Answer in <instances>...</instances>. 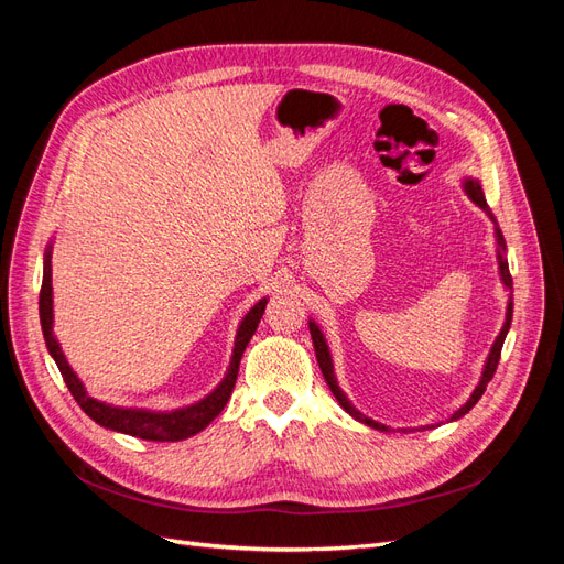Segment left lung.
Returning <instances> with one entry per match:
<instances>
[{"label": "left lung", "instance_id": "8db88e82", "mask_svg": "<svg viewBox=\"0 0 564 564\" xmlns=\"http://www.w3.org/2000/svg\"><path fill=\"white\" fill-rule=\"evenodd\" d=\"M460 187H464V193L468 195V199H470L473 204H477V207H480V209L489 216L491 224H494V240H497L499 280H501V284H503L506 292H508V303H506V319H503V327H501L499 336L494 338V344H491V348H489V355H487V360H485V365H482L480 381H477L475 390L470 392V398H468L464 404H460V406L456 409V412L449 416V421H456V419H460V416H466V414L470 412V409L477 404V400L482 398V392H485L487 383L491 381L494 371H497L499 357H501V348H503V340H506V334H508V329H510V322H513V278H510V272H508V259H506V240H503V232H501V228H499V224H497V218H494L491 209L487 207V199H485V193H482V185H480V181L473 178V176H468V178H464V183H460ZM308 329H311V338H313V346H315V355H317V365H319V369H322V377H324V381H327V386H329V390L334 392V398L338 400V404L344 406L346 412H348L355 421H360V423L369 425V429H373V431H381V433H392V431H395V429H390V425H386V423H379V421H373V419L365 416V414L360 412V409H357V406L348 400L346 392L338 388L336 373H334V360H332V352H329V346H327V338H324V334H322V329H319V324H317L313 317L308 319ZM435 425H440V423L419 425V429H398V431H402V433H406V431H431V429H435Z\"/></svg>", "mask_w": 564, "mask_h": 564}]
</instances>
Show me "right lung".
Here are the masks:
<instances>
[{
  "mask_svg": "<svg viewBox=\"0 0 564 564\" xmlns=\"http://www.w3.org/2000/svg\"><path fill=\"white\" fill-rule=\"evenodd\" d=\"M51 251H54V240L46 245L44 251V278H42V292H40V322H42V334L46 340V350L54 357V362L58 365L63 381L67 390L73 392V398L82 406V412L89 419H94L98 425H104L108 431L115 433H124L131 437H141V440H152V442H178L185 437H193L199 431L207 429V425L224 412V406L228 404L232 388L237 381V371H240V360L242 352L249 346V340L259 327V322L263 317L268 296L256 301L247 315L242 317L240 327H237L235 334V344H232V355H230V365L226 369V377L220 379V383L204 395L202 400L185 404L178 409H148V406H117L104 400H96L91 392L84 386V381L77 377V371L67 362V357L58 344V338L54 334V286H51Z\"/></svg>",
  "mask_w": 564,
  "mask_h": 564,
  "instance_id": "add662e5",
  "label": "right lung"
}]
</instances>
